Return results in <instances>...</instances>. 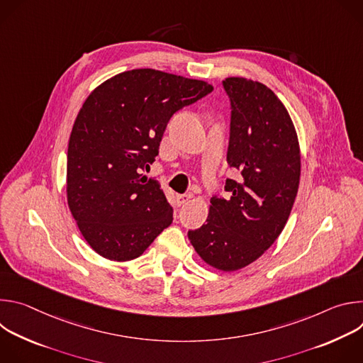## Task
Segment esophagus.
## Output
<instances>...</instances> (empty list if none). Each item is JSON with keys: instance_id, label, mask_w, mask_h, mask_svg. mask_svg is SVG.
<instances>
[{"instance_id": "obj_1", "label": "esophagus", "mask_w": 363, "mask_h": 363, "mask_svg": "<svg viewBox=\"0 0 363 363\" xmlns=\"http://www.w3.org/2000/svg\"><path fill=\"white\" fill-rule=\"evenodd\" d=\"M175 199H177V203L181 206V205H185L191 199V195H186V194L185 195H177Z\"/></svg>"}]
</instances>
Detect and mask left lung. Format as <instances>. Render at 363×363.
<instances>
[{
	"mask_svg": "<svg viewBox=\"0 0 363 363\" xmlns=\"http://www.w3.org/2000/svg\"><path fill=\"white\" fill-rule=\"evenodd\" d=\"M231 132L227 161L241 181L227 179V198H211L206 223L188 231L202 260L221 272L247 267L281 234L297 195L298 138L283 101L266 84L227 77Z\"/></svg>",
	"mask_w": 363,
	"mask_h": 363,
	"instance_id": "obj_1",
	"label": "left lung"
}]
</instances>
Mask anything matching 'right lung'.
Listing matches in <instances>:
<instances>
[{"label":"right lung","instance_id":"right-lung-1","mask_svg":"<svg viewBox=\"0 0 363 363\" xmlns=\"http://www.w3.org/2000/svg\"><path fill=\"white\" fill-rule=\"evenodd\" d=\"M203 80L135 69L100 83L84 100L67 149V203L80 234L103 258L129 262L167 227L172 208L142 175L171 116L208 94Z\"/></svg>","mask_w":363,"mask_h":363}]
</instances>
